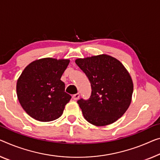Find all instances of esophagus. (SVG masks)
<instances>
[{"label": "esophagus", "mask_w": 160, "mask_h": 160, "mask_svg": "<svg viewBox=\"0 0 160 160\" xmlns=\"http://www.w3.org/2000/svg\"><path fill=\"white\" fill-rule=\"evenodd\" d=\"M79 97H80V94H78V93H77V94H73L72 98L73 99V100H77V99H78V98H79Z\"/></svg>", "instance_id": "34e87169"}]
</instances>
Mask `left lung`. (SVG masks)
Segmentation results:
<instances>
[{
    "label": "left lung",
    "instance_id": "obj_1",
    "mask_svg": "<svg viewBox=\"0 0 160 160\" xmlns=\"http://www.w3.org/2000/svg\"><path fill=\"white\" fill-rule=\"evenodd\" d=\"M77 66L92 87L88 100L77 103L83 117L95 126H106L119 119L132 102L133 82L124 65L111 56L102 54L78 58Z\"/></svg>",
    "mask_w": 160,
    "mask_h": 160
}]
</instances>
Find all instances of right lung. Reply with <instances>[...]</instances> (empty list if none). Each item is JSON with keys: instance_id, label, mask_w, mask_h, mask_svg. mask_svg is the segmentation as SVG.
I'll return each instance as SVG.
<instances>
[{"instance_id": "obj_1", "label": "right lung", "mask_w": 160, "mask_h": 160, "mask_svg": "<svg viewBox=\"0 0 160 160\" xmlns=\"http://www.w3.org/2000/svg\"><path fill=\"white\" fill-rule=\"evenodd\" d=\"M69 61L44 58L31 62L23 71L17 81V97L29 116L40 122H51L62 115L72 98L61 80Z\"/></svg>"}]
</instances>
